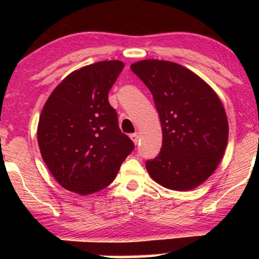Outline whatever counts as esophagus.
Wrapping results in <instances>:
<instances>
[{
	"mask_svg": "<svg viewBox=\"0 0 259 259\" xmlns=\"http://www.w3.org/2000/svg\"><path fill=\"white\" fill-rule=\"evenodd\" d=\"M131 139H132L134 145H137L138 143H139V134H138V133L131 134Z\"/></svg>",
	"mask_w": 259,
	"mask_h": 259,
	"instance_id": "esophagus-1",
	"label": "esophagus"
}]
</instances>
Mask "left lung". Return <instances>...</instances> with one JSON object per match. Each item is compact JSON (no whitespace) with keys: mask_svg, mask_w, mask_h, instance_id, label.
<instances>
[{"mask_svg":"<svg viewBox=\"0 0 259 259\" xmlns=\"http://www.w3.org/2000/svg\"><path fill=\"white\" fill-rule=\"evenodd\" d=\"M131 69L151 91L161 123V151L146 162L148 175L166 189H196L215 171L228 145L221 99L201 77L176 62L141 60Z\"/></svg>","mask_w":259,"mask_h":259,"instance_id":"left-lung-1","label":"left lung"}]
</instances>
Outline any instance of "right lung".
Segmentation results:
<instances>
[{
    "instance_id": "obj_1",
    "label": "right lung",
    "mask_w": 259,
    "mask_h": 259,
    "mask_svg": "<svg viewBox=\"0 0 259 259\" xmlns=\"http://www.w3.org/2000/svg\"><path fill=\"white\" fill-rule=\"evenodd\" d=\"M119 60L74 70L42 108L37 143L42 159L60 185L86 196L107 187L133 151L121 133L108 92L123 69Z\"/></svg>"
}]
</instances>
